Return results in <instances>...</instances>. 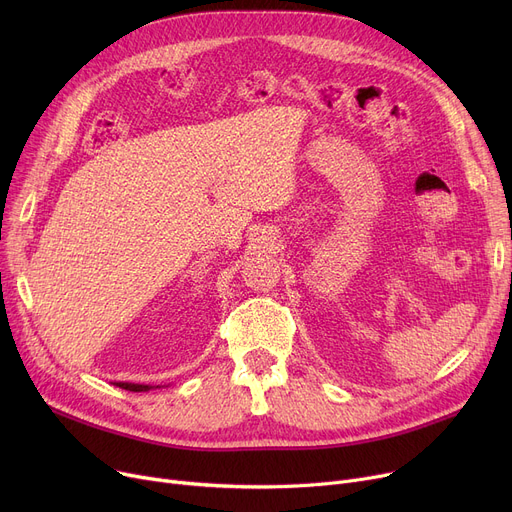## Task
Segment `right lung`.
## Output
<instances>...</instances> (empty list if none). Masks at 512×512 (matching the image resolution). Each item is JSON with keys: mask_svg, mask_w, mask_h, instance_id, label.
I'll list each match as a JSON object with an SVG mask.
<instances>
[{"mask_svg": "<svg viewBox=\"0 0 512 512\" xmlns=\"http://www.w3.org/2000/svg\"><path fill=\"white\" fill-rule=\"evenodd\" d=\"M116 386H120L122 390H130V392H147L153 386H145V384H128V382H116Z\"/></svg>", "mask_w": 512, "mask_h": 512, "instance_id": "obj_1", "label": "right lung"}]
</instances>
